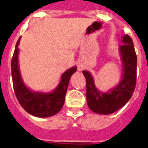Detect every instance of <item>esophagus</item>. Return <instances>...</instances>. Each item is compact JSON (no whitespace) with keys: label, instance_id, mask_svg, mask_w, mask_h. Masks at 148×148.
I'll return each mask as SVG.
<instances>
[{"label":"esophagus","instance_id":"1","mask_svg":"<svg viewBox=\"0 0 148 148\" xmlns=\"http://www.w3.org/2000/svg\"><path fill=\"white\" fill-rule=\"evenodd\" d=\"M78 70H82V66H79V67H78Z\"/></svg>","mask_w":148,"mask_h":148}]
</instances>
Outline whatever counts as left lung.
I'll return each instance as SVG.
<instances>
[{"label": "left lung", "mask_w": 148, "mask_h": 148, "mask_svg": "<svg viewBox=\"0 0 148 148\" xmlns=\"http://www.w3.org/2000/svg\"><path fill=\"white\" fill-rule=\"evenodd\" d=\"M119 51L123 65L122 78L119 83L108 92L99 91L95 86L90 72L84 70L87 85V101L94 113L108 115L114 113L125 105L133 95L136 83L137 56L133 40L128 35L122 37Z\"/></svg>", "instance_id": "obj_1"}]
</instances>
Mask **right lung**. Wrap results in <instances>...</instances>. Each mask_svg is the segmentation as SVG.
<instances>
[{"mask_svg":"<svg viewBox=\"0 0 148 148\" xmlns=\"http://www.w3.org/2000/svg\"><path fill=\"white\" fill-rule=\"evenodd\" d=\"M21 38L17 41L11 64L13 88L17 99L22 108L32 116L40 118L54 116L61 110L64 104L69 82L72 75L76 72L77 67L73 66L63 73L61 82L53 92L45 93L30 90L22 80L18 66V47Z\"/></svg>","mask_w":148,"mask_h":148,"instance_id":"right-lung-1","label":"right lung"}]
</instances>
